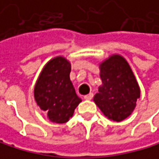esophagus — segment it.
Returning a JSON list of instances; mask_svg holds the SVG:
<instances>
[{"label": "esophagus", "mask_w": 159, "mask_h": 159, "mask_svg": "<svg viewBox=\"0 0 159 159\" xmlns=\"http://www.w3.org/2000/svg\"><path fill=\"white\" fill-rule=\"evenodd\" d=\"M93 97H94V95L92 93H90L88 95H85L84 96V99H86V100H91L93 98Z\"/></svg>", "instance_id": "obj_1"}]
</instances>
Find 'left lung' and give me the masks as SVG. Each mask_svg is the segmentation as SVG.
<instances>
[{"label":"left lung","instance_id":"left-lung-1","mask_svg":"<svg viewBox=\"0 0 159 159\" xmlns=\"http://www.w3.org/2000/svg\"><path fill=\"white\" fill-rule=\"evenodd\" d=\"M102 85L94 101L109 120L121 121L129 116L140 96L139 86L128 62L113 55L99 65Z\"/></svg>","mask_w":159,"mask_h":159}]
</instances>
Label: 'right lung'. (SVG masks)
Returning a JSON list of instances; mask_svg holds the SVG:
<instances>
[{
    "instance_id": "add662e5",
    "label": "right lung",
    "mask_w": 159,
    "mask_h": 159,
    "mask_svg": "<svg viewBox=\"0 0 159 159\" xmlns=\"http://www.w3.org/2000/svg\"><path fill=\"white\" fill-rule=\"evenodd\" d=\"M70 62L57 57L46 63L36 82V102L53 122H67L81 101L70 80Z\"/></svg>"
}]
</instances>
